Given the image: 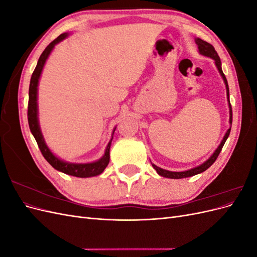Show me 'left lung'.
<instances>
[{
    "label": "left lung",
    "instance_id": "8db88e82",
    "mask_svg": "<svg viewBox=\"0 0 257 257\" xmlns=\"http://www.w3.org/2000/svg\"><path fill=\"white\" fill-rule=\"evenodd\" d=\"M195 43L197 45L198 51H199V53L201 54V56H205V57L211 58L212 60H214V64H215V66L217 68V71H219L220 75L222 76V78L224 80L225 87H226V95H227V102H228V108H229V124H230V126L226 131V133H225L221 144L219 145V147L216 148L215 151L212 153L211 157H210L207 161H205L203 164H200V165H198L196 167L188 169V170H184V172H170V170L163 169V168H161V167H159L157 165H154L153 163H151L152 167L155 170H157V173L160 176L165 177V178L182 179V178H188V177L195 176V175H198V174H201L203 172H205V170H207L210 166L213 164V163L216 160V158L219 157V154H220V152L222 150V148H223L225 142H226V139L228 138L229 133H230V127H231V122H232V111H231V106H230V102H229V89H228V83H227V80H226V77H225V75H224V73L222 71V63H221L220 57H219V54L216 53L214 47H213L211 44H209V43H207V42H205L203 40H200V38H198V37L195 38Z\"/></svg>",
    "mask_w": 257,
    "mask_h": 257
}]
</instances>
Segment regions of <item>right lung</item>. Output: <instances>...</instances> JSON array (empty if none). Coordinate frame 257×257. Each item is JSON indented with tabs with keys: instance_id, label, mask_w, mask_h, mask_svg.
Returning <instances> with one entry per match:
<instances>
[{
	"instance_id": "add662e5",
	"label": "right lung",
	"mask_w": 257,
	"mask_h": 257,
	"mask_svg": "<svg viewBox=\"0 0 257 257\" xmlns=\"http://www.w3.org/2000/svg\"><path fill=\"white\" fill-rule=\"evenodd\" d=\"M68 35H69L68 33H63L60 36H58L56 40L51 42L47 46V47H46V49L41 54L40 59H38L37 65L34 69L32 77H31V81H30L28 121H29V126L31 130V133L33 134L38 147H40V150H41L42 154L44 155L46 161H47L54 169H57V170H59V172L64 173L69 176H74V177H78V178H90V177L100 175L104 172V169L107 167L108 163H109V159H110L109 150H110V145L112 142V137L110 139V142L108 143V145L106 147L104 155L99 160H97L95 162H91V163H71V162H66V161L61 160L60 158L56 157V155L51 152L47 144H46V142H45L43 133L41 131L40 122H38L37 91H38V82H40L43 68L45 66L46 61H47L48 57L50 56L51 51L53 50L54 46L63 40H65ZM114 131H115V127L113 128L112 135L114 133Z\"/></svg>"
}]
</instances>
